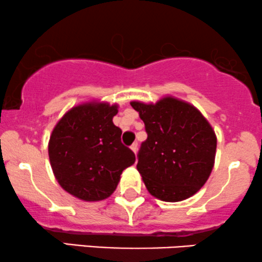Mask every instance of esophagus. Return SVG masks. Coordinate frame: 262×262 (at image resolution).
<instances>
[{
	"instance_id": "34e87169",
	"label": "esophagus",
	"mask_w": 262,
	"mask_h": 262,
	"mask_svg": "<svg viewBox=\"0 0 262 262\" xmlns=\"http://www.w3.org/2000/svg\"><path fill=\"white\" fill-rule=\"evenodd\" d=\"M130 148H132V151H133L134 154L137 155V152H138V142H134V144L130 146Z\"/></svg>"
}]
</instances>
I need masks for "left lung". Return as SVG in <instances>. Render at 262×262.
Wrapping results in <instances>:
<instances>
[{"instance_id":"obj_1","label":"left lung","mask_w":262,"mask_h":262,"mask_svg":"<svg viewBox=\"0 0 262 262\" xmlns=\"http://www.w3.org/2000/svg\"><path fill=\"white\" fill-rule=\"evenodd\" d=\"M130 105L147 133L137 164L147 191L164 202L193 196L214 167L216 135L209 122L193 105L173 97Z\"/></svg>"}]
</instances>
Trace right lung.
Segmentation results:
<instances>
[{
	"instance_id": "add662e5",
	"label": "right lung",
	"mask_w": 262,
	"mask_h": 262,
	"mask_svg": "<svg viewBox=\"0 0 262 262\" xmlns=\"http://www.w3.org/2000/svg\"><path fill=\"white\" fill-rule=\"evenodd\" d=\"M118 105L91 101L72 107L53 129L48 155L60 186L82 201L110 197L121 174L135 162L112 122Z\"/></svg>"
}]
</instances>
